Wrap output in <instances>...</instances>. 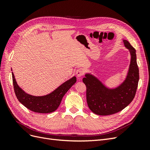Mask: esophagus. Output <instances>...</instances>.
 <instances>
[{"instance_id":"esophagus-1","label":"esophagus","mask_w":150,"mask_h":150,"mask_svg":"<svg viewBox=\"0 0 150 150\" xmlns=\"http://www.w3.org/2000/svg\"><path fill=\"white\" fill-rule=\"evenodd\" d=\"M76 75H77V76L78 77V78H81V77H82L84 75V71L82 69H78V70L76 71Z\"/></svg>"}]
</instances>
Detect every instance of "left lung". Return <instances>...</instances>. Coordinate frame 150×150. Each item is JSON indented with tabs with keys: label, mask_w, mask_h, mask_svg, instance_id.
Wrapping results in <instances>:
<instances>
[{
	"label": "left lung",
	"mask_w": 150,
	"mask_h": 150,
	"mask_svg": "<svg viewBox=\"0 0 150 150\" xmlns=\"http://www.w3.org/2000/svg\"><path fill=\"white\" fill-rule=\"evenodd\" d=\"M125 47L131 54V62L126 78L115 89L106 88L100 81L91 74L83 79L86 86V99L88 107L94 114L107 116L121 111L134 99L139 81V69L135 49L126 40Z\"/></svg>",
	"instance_id": "obj_1"
}]
</instances>
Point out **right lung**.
<instances>
[{
  "label": "right lung",
  "mask_w": 150,
  "mask_h": 150,
  "mask_svg": "<svg viewBox=\"0 0 150 150\" xmlns=\"http://www.w3.org/2000/svg\"><path fill=\"white\" fill-rule=\"evenodd\" d=\"M12 75L13 89L18 100L30 111L39 113H49L56 111L60 105L63 96L76 82V78L74 76L51 93L43 96H34L25 93L18 86L13 72Z\"/></svg>",
  "instance_id": "right-lung-1"
}]
</instances>
